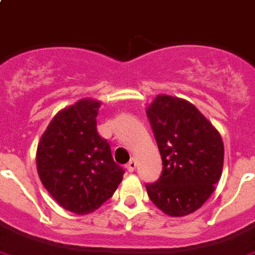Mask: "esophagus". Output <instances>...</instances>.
<instances>
[{
	"mask_svg": "<svg viewBox=\"0 0 255 255\" xmlns=\"http://www.w3.org/2000/svg\"><path fill=\"white\" fill-rule=\"evenodd\" d=\"M126 167H127V170L129 171V172H133V171L136 170V160L131 159V160H129V162H128Z\"/></svg>",
	"mask_w": 255,
	"mask_h": 255,
	"instance_id": "esophagus-1",
	"label": "esophagus"
}]
</instances>
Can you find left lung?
<instances>
[{"label": "left lung", "mask_w": 255, "mask_h": 255, "mask_svg": "<svg viewBox=\"0 0 255 255\" xmlns=\"http://www.w3.org/2000/svg\"><path fill=\"white\" fill-rule=\"evenodd\" d=\"M163 171L146 192L170 217L200 209L222 176L224 145L219 132L185 100L157 96L146 110Z\"/></svg>", "instance_id": "obj_1"}]
</instances>
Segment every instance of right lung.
I'll use <instances>...</instances> for the list:
<instances>
[{"mask_svg": "<svg viewBox=\"0 0 255 255\" xmlns=\"http://www.w3.org/2000/svg\"><path fill=\"white\" fill-rule=\"evenodd\" d=\"M101 102L80 100L53 118L38 142V176L63 209L89 214L117 190L124 170L97 132Z\"/></svg>", "mask_w": 255, "mask_h": 255, "instance_id": "right-lung-1", "label": "right lung"}]
</instances>
